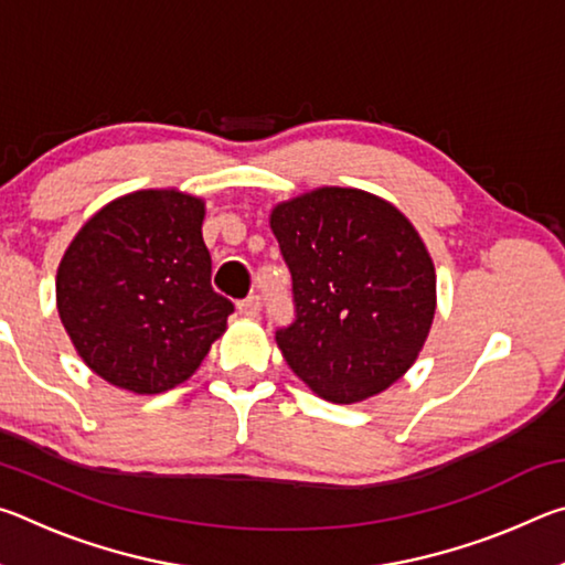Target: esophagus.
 Segmentation results:
<instances>
[{
  "label": "esophagus",
  "mask_w": 565,
  "mask_h": 565,
  "mask_svg": "<svg viewBox=\"0 0 565 565\" xmlns=\"http://www.w3.org/2000/svg\"><path fill=\"white\" fill-rule=\"evenodd\" d=\"M238 311L244 313V317H259L262 311V296H246V299L238 303Z\"/></svg>",
  "instance_id": "esophagus-1"
}]
</instances>
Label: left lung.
<instances>
[{
	"label": "left lung",
	"mask_w": 565,
	"mask_h": 565,
	"mask_svg": "<svg viewBox=\"0 0 565 565\" xmlns=\"http://www.w3.org/2000/svg\"><path fill=\"white\" fill-rule=\"evenodd\" d=\"M271 232L291 271L284 359L313 394L356 404L406 374L436 313V271L414 224L369 191L323 186L279 204Z\"/></svg>",
	"instance_id": "obj_1"
}]
</instances>
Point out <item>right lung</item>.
I'll use <instances>...</instances> for the list:
<instances>
[{
    "mask_svg": "<svg viewBox=\"0 0 565 565\" xmlns=\"http://www.w3.org/2000/svg\"><path fill=\"white\" fill-rule=\"evenodd\" d=\"M204 202L174 189L114 199L56 271V309L82 361L111 386L161 394L186 381L234 303L212 289Z\"/></svg>",
    "mask_w": 565,
    "mask_h": 565,
    "instance_id": "obj_1",
    "label": "right lung"
}]
</instances>
